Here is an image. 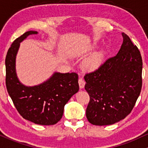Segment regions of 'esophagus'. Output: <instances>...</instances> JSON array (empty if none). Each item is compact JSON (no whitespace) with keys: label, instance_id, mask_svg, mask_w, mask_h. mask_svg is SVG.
<instances>
[{"label":"esophagus","instance_id":"34e87169","mask_svg":"<svg viewBox=\"0 0 148 148\" xmlns=\"http://www.w3.org/2000/svg\"><path fill=\"white\" fill-rule=\"evenodd\" d=\"M85 84H86V82H85L84 80L82 78H80V79H79V88H81V89H83V88H84Z\"/></svg>","mask_w":148,"mask_h":148}]
</instances>
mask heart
<instances>
[{"mask_svg":"<svg viewBox=\"0 0 148 148\" xmlns=\"http://www.w3.org/2000/svg\"><path fill=\"white\" fill-rule=\"evenodd\" d=\"M96 46V45H93L92 46V48H95ZM105 56H106V51L103 49H101L98 51L94 53L84 60V65L85 68L90 72L97 70L103 64Z\"/></svg>","mask_w":148,"mask_h":148,"instance_id":"b5f03b06","label":"heart"}]
</instances>
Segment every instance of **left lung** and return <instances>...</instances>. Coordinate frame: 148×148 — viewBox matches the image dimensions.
Returning <instances> with one entry per match:
<instances>
[{
    "mask_svg": "<svg viewBox=\"0 0 148 148\" xmlns=\"http://www.w3.org/2000/svg\"><path fill=\"white\" fill-rule=\"evenodd\" d=\"M122 35L123 42L117 55L84 76L90 96L86 117L94 125H113L125 119L140 95L141 55L128 35Z\"/></svg>",
    "mask_w": 148,
    "mask_h": 148,
    "instance_id": "left-lung-1",
    "label": "left lung"
}]
</instances>
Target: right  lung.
Here are the masks:
<instances>
[{
    "label": "right lung",
    "instance_id": "right-lung-1",
    "mask_svg": "<svg viewBox=\"0 0 148 148\" xmlns=\"http://www.w3.org/2000/svg\"><path fill=\"white\" fill-rule=\"evenodd\" d=\"M38 34L30 30L18 37L8 49L5 58L6 87L16 110L25 120L41 125H53L60 121L64 105L79 90L76 73L55 72L42 84L26 86L18 80L16 58L20 43L29 35Z\"/></svg>",
    "mask_w": 148,
    "mask_h": 148
}]
</instances>
